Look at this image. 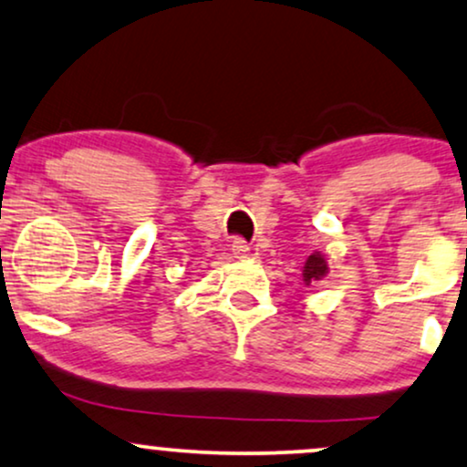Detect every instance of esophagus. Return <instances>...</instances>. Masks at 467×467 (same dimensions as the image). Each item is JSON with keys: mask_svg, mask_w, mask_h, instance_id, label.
<instances>
[{"mask_svg": "<svg viewBox=\"0 0 467 467\" xmlns=\"http://www.w3.org/2000/svg\"><path fill=\"white\" fill-rule=\"evenodd\" d=\"M232 253H234V257H240V260H244V257L251 255V246L246 244L243 238H235L234 244H232Z\"/></svg>", "mask_w": 467, "mask_h": 467, "instance_id": "34e87169", "label": "esophagus"}]
</instances>
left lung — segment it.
I'll return each instance as SVG.
<instances>
[{"label": "left lung", "instance_id": "1", "mask_svg": "<svg viewBox=\"0 0 467 467\" xmlns=\"http://www.w3.org/2000/svg\"><path fill=\"white\" fill-rule=\"evenodd\" d=\"M327 273H329V264H327L325 255H322L320 251H316L307 257V260H305L303 284L312 285V284H316V281H320L322 277H327Z\"/></svg>", "mask_w": 467, "mask_h": 467}]
</instances>
